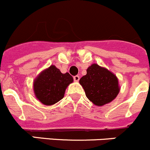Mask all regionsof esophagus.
I'll return each mask as SVG.
<instances>
[{"mask_svg": "<svg viewBox=\"0 0 150 150\" xmlns=\"http://www.w3.org/2000/svg\"><path fill=\"white\" fill-rule=\"evenodd\" d=\"M74 81L75 82H78L80 80V77L78 76V75H75V76H74Z\"/></svg>", "mask_w": 150, "mask_h": 150, "instance_id": "1", "label": "esophagus"}]
</instances>
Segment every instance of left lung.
<instances>
[{
	"label": "left lung",
	"instance_id": "left-lung-1",
	"mask_svg": "<svg viewBox=\"0 0 150 150\" xmlns=\"http://www.w3.org/2000/svg\"><path fill=\"white\" fill-rule=\"evenodd\" d=\"M87 74L80 79L86 96L96 106H103L114 100L120 92L118 78L107 68L92 64Z\"/></svg>",
	"mask_w": 150,
	"mask_h": 150
}]
</instances>
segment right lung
Masks as SVG:
<instances>
[{
	"mask_svg": "<svg viewBox=\"0 0 150 150\" xmlns=\"http://www.w3.org/2000/svg\"><path fill=\"white\" fill-rule=\"evenodd\" d=\"M73 82L68 72L62 73L56 66L43 69L33 81L36 99L44 105L51 106L63 99L67 88Z\"/></svg>",
	"mask_w": 150,
	"mask_h": 150,
	"instance_id": "1",
	"label": "right lung"
}]
</instances>
